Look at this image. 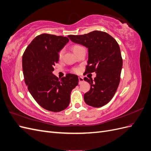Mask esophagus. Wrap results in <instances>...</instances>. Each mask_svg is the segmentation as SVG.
<instances>
[{"instance_id":"obj_1","label":"esophagus","mask_w":151,"mask_h":151,"mask_svg":"<svg viewBox=\"0 0 151 151\" xmlns=\"http://www.w3.org/2000/svg\"><path fill=\"white\" fill-rule=\"evenodd\" d=\"M79 83H81V82L84 81V78H83V77H81V76L79 77Z\"/></svg>"}]
</instances>
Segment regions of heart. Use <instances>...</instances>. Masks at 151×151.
I'll return each mask as SVG.
<instances>
[{"instance_id": "obj_1", "label": "heart", "mask_w": 151, "mask_h": 151, "mask_svg": "<svg viewBox=\"0 0 151 151\" xmlns=\"http://www.w3.org/2000/svg\"><path fill=\"white\" fill-rule=\"evenodd\" d=\"M82 48H83V47L80 46V45H74V46L72 47V50H73V52H74L76 53L77 51H79V50L80 49H81ZM63 53H64V49H61V50H60V51H59L58 54V55L59 58H62ZM73 71H74V72H76V73L78 72H79V68H73Z\"/></svg>"}]
</instances>
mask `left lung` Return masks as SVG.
<instances>
[{
    "label": "left lung",
    "mask_w": 151,
    "mask_h": 151,
    "mask_svg": "<svg viewBox=\"0 0 151 151\" xmlns=\"http://www.w3.org/2000/svg\"><path fill=\"white\" fill-rule=\"evenodd\" d=\"M68 37L88 48L85 74L96 73L93 81L91 77L84 78L91 84L90 90L84 94V101L95 108L104 106L113 98L120 84L123 60L119 45L111 35L101 31Z\"/></svg>",
    "instance_id": "1"
}]
</instances>
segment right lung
<instances>
[{"instance_id":"1","label":"right lung","mask_w":151,"mask_h":151,"mask_svg":"<svg viewBox=\"0 0 151 151\" xmlns=\"http://www.w3.org/2000/svg\"><path fill=\"white\" fill-rule=\"evenodd\" d=\"M68 42L62 36L41 34L33 40L22 55L24 78L29 93L38 104L50 111L67 108L71 91L78 85L76 75L67 74L58 79L52 73L59 51Z\"/></svg>"}]
</instances>
